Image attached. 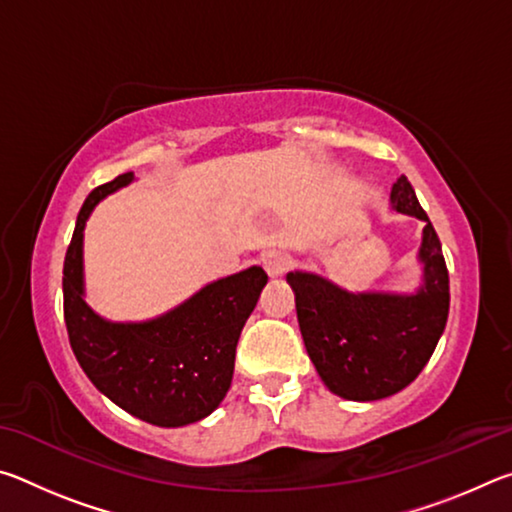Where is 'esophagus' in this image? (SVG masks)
<instances>
[{"instance_id":"34e87169","label":"esophagus","mask_w":512,"mask_h":512,"mask_svg":"<svg viewBox=\"0 0 512 512\" xmlns=\"http://www.w3.org/2000/svg\"><path fill=\"white\" fill-rule=\"evenodd\" d=\"M289 264H291L289 255L282 253V250H277V248L266 250V253L262 255L264 271H266L268 275H271V277H280L284 271H287Z\"/></svg>"}]
</instances>
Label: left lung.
<instances>
[{
  "mask_svg": "<svg viewBox=\"0 0 512 512\" xmlns=\"http://www.w3.org/2000/svg\"><path fill=\"white\" fill-rule=\"evenodd\" d=\"M395 212L424 221L415 293H352L323 275L293 271L302 341L334 395L375 402L400 393L427 366L449 314V273L440 239L406 176L391 189Z\"/></svg>",
  "mask_w": 512,
  "mask_h": 512,
  "instance_id": "obj_1",
  "label": "left lung"
}]
</instances>
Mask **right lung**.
Segmentation results:
<instances>
[{"mask_svg": "<svg viewBox=\"0 0 512 512\" xmlns=\"http://www.w3.org/2000/svg\"><path fill=\"white\" fill-rule=\"evenodd\" d=\"M133 171L92 189L63 266L69 345L85 375L119 409L155 427H185L223 402L241 329L268 275L262 266L221 277L183 305L144 323H112L83 298V230L94 205L131 185Z\"/></svg>", "mask_w": 512, "mask_h": 512, "instance_id": "obj_1", "label": "right lung"}]
</instances>
